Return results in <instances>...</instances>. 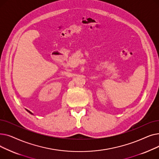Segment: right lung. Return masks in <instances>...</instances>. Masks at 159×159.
Instances as JSON below:
<instances>
[{
	"label": "right lung",
	"instance_id": "add662e5",
	"mask_svg": "<svg viewBox=\"0 0 159 159\" xmlns=\"http://www.w3.org/2000/svg\"><path fill=\"white\" fill-rule=\"evenodd\" d=\"M27 110V111H28V112H29V113H31V114H33V113H31V112H30V111H28V110Z\"/></svg>",
	"mask_w": 159,
	"mask_h": 159
}]
</instances>
